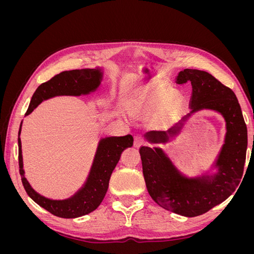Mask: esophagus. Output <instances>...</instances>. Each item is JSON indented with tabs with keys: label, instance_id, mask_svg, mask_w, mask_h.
<instances>
[{
	"label": "esophagus",
	"instance_id": "1",
	"mask_svg": "<svg viewBox=\"0 0 254 254\" xmlns=\"http://www.w3.org/2000/svg\"><path fill=\"white\" fill-rule=\"evenodd\" d=\"M144 143H145V139H144L143 135L136 134L134 136V146H135V147H140V146H142Z\"/></svg>",
	"mask_w": 254,
	"mask_h": 254
}]
</instances>
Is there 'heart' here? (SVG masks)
<instances>
[{
	"mask_svg": "<svg viewBox=\"0 0 254 254\" xmlns=\"http://www.w3.org/2000/svg\"><path fill=\"white\" fill-rule=\"evenodd\" d=\"M166 102V96L153 93L148 89H139L129 98V108L134 113L145 111H155Z\"/></svg>",
	"mask_w": 254,
	"mask_h": 254,
	"instance_id": "1",
	"label": "heart"
}]
</instances>
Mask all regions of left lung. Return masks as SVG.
<instances>
[{
  "label": "left lung",
  "mask_w": 254,
  "mask_h": 254,
  "mask_svg": "<svg viewBox=\"0 0 254 254\" xmlns=\"http://www.w3.org/2000/svg\"><path fill=\"white\" fill-rule=\"evenodd\" d=\"M176 82L191 84V112L211 109L226 120L225 144L215 165L218 172L214 176L188 178L178 172L162 149L141 146L140 155L146 188L153 200L167 211L195 217L225 201L240 184L248 144L247 126L234 92L211 74L184 68ZM181 126L182 123L168 131L153 130L146 136L151 143H166L180 131Z\"/></svg>",
  "instance_id": "left-lung-1"
}]
</instances>
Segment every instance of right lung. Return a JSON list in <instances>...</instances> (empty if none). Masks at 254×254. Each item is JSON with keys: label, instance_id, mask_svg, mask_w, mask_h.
Returning a JSON list of instances; mask_svg holds the SVG:
<instances>
[{"label": "right lung", "instance_id": "right-lung-1", "mask_svg": "<svg viewBox=\"0 0 254 254\" xmlns=\"http://www.w3.org/2000/svg\"><path fill=\"white\" fill-rule=\"evenodd\" d=\"M102 79L98 68L64 71L49 81L41 83L34 93L25 115L32 113L36 107L45 99L58 95L88 94L96 90ZM21 126L19 129V168L23 187L33 200L53 215L63 218H76L93 212L101 204L109 187V180L117 166L122 152L133 145L131 134L124 136H107L99 141L91 171L84 186L72 197L64 200H52L38 194L24 177L21 150Z\"/></svg>", "mask_w": 254, "mask_h": 254}]
</instances>
